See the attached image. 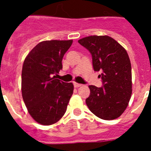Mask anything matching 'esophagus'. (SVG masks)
<instances>
[{"instance_id":"esophagus-1","label":"esophagus","mask_w":151,"mask_h":151,"mask_svg":"<svg viewBox=\"0 0 151 151\" xmlns=\"http://www.w3.org/2000/svg\"><path fill=\"white\" fill-rule=\"evenodd\" d=\"M74 87H75V88H79V87H80V86H82V84H80V83H74Z\"/></svg>"}]
</instances>
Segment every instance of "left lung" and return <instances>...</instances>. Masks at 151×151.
Masks as SVG:
<instances>
[{
  "instance_id": "8db88e82",
  "label": "left lung",
  "mask_w": 151,
  "mask_h": 151,
  "mask_svg": "<svg viewBox=\"0 0 151 151\" xmlns=\"http://www.w3.org/2000/svg\"><path fill=\"white\" fill-rule=\"evenodd\" d=\"M91 54L93 70L101 71L103 85H89L85 102L99 118L114 120L122 115L132 96V67L127 52L108 36H91L78 41Z\"/></svg>"
}]
</instances>
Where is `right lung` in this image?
<instances>
[{
    "label": "right lung",
    "instance_id": "1",
    "mask_svg": "<svg viewBox=\"0 0 151 151\" xmlns=\"http://www.w3.org/2000/svg\"><path fill=\"white\" fill-rule=\"evenodd\" d=\"M72 40L45 41L25 58L22 70V94L29 114L40 124L58 122L66 111L74 85L56 78Z\"/></svg>",
    "mask_w": 151,
    "mask_h": 151
}]
</instances>
